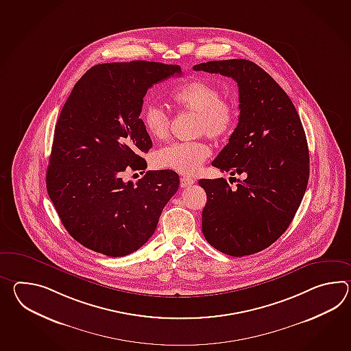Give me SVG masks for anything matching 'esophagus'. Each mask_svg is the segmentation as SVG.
Wrapping results in <instances>:
<instances>
[{"instance_id":"34e87169","label":"esophagus","mask_w":351,"mask_h":351,"mask_svg":"<svg viewBox=\"0 0 351 351\" xmlns=\"http://www.w3.org/2000/svg\"><path fill=\"white\" fill-rule=\"evenodd\" d=\"M195 180L193 178H189V176H182L180 179V186L181 187H189L191 186L194 184Z\"/></svg>"}]
</instances>
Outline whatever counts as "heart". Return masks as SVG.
<instances>
[{
	"mask_svg": "<svg viewBox=\"0 0 351 351\" xmlns=\"http://www.w3.org/2000/svg\"><path fill=\"white\" fill-rule=\"evenodd\" d=\"M171 99L179 108L196 113L195 131L219 140L233 130L237 109L230 101L221 99L220 90L205 80H194L180 86ZM142 125L151 138L162 141L170 130V117L165 109L149 104L142 112ZM210 156V147L204 141L173 142L161 148L155 156L158 167L170 169L182 175H194Z\"/></svg>",
	"mask_w": 351,
	"mask_h": 351,
	"instance_id": "b5f03b06",
	"label": "heart"
}]
</instances>
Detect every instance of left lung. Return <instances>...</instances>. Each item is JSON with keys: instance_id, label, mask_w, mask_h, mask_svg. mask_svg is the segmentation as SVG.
Wrapping results in <instances>:
<instances>
[{"instance_id": "left-lung-1", "label": "left lung", "mask_w": 351, "mask_h": 351, "mask_svg": "<svg viewBox=\"0 0 351 351\" xmlns=\"http://www.w3.org/2000/svg\"><path fill=\"white\" fill-rule=\"evenodd\" d=\"M194 71L238 84V125L211 165L245 176L233 190L223 178L199 181L208 199L204 237L228 256H250L287 230L302 202L310 175L304 127L289 95L256 62L215 60L196 64Z\"/></svg>"}]
</instances>
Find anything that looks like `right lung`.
I'll use <instances>...</instances> for the list:
<instances>
[{"instance_id":"right-lung-1","label":"right lung","mask_w":351,"mask_h":351,"mask_svg":"<svg viewBox=\"0 0 351 351\" xmlns=\"http://www.w3.org/2000/svg\"><path fill=\"white\" fill-rule=\"evenodd\" d=\"M179 65L134 60L94 65L79 79L55 125L47 194L62 226L88 250L123 257L156 230L165 205L179 189L172 170L147 171L136 184L122 172L145 170L141 154L152 141L141 119L148 88Z\"/></svg>"}]
</instances>
